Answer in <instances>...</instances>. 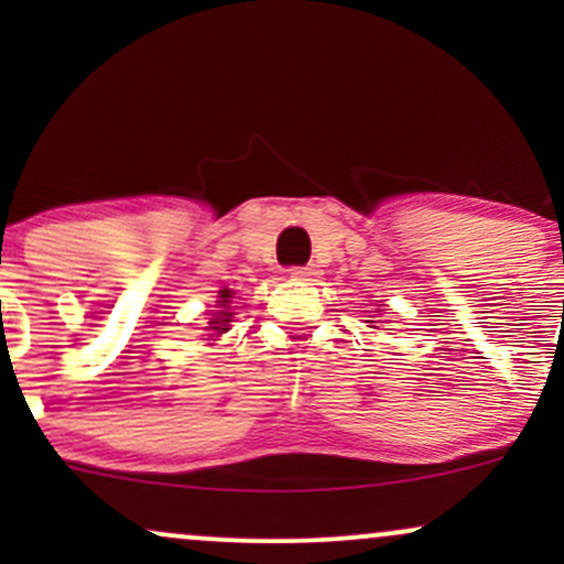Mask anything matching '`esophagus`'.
Returning <instances> with one entry per match:
<instances>
[{"instance_id": "obj_1", "label": "esophagus", "mask_w": 564, "mask_h": 564, "mask_svg": "<svg viewBox=\"0 0 564 564\" xmlns=\"http://www.w3.org/2000/svg\"><path fill=\"white\" fill-rule=\"evenodd\" d=\"M315 275H318V270H315L313 264H304V268H291V278H294V281H315Z\"/></svg>"}]
</instances>
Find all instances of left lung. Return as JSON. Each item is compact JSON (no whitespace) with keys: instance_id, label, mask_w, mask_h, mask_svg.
<instances>
[{"instance_id":"obj_1","label":"left lung","mask_w":564,"mask_h":564,"mask_svg":"<svg viewBox=\"0 0 564 564\" xmlns=\"http://www.w3.org/2000/svg\"><path fill=\"white\" fill-rule=\"evenodd\" d=\"M377 313L381 315V310H377ZM366 323H371V328H377V323H379V321H373V315H371V321H366Z\"/></svg>"}]
</instances>
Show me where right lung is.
Wrapping results in <instances>:
<instances>
[{"label": "right lung", "mask_w": 564, "mask_h": 564, "mask_svg": "<svg viewBox=\"0 0 564 564\" xmlns=\"http://www.w3.org/2000/svg\"><path fill=\"white\" fill-rule=\"evenodd\" d=\"M232 291L230 289H223L219 291V300L215 304V310H209V323H206V332H209V339H217V336H223L225 332H230V323H232Z\"/></svg>", "instance_id": "right-lung-1"}]
</instances>
